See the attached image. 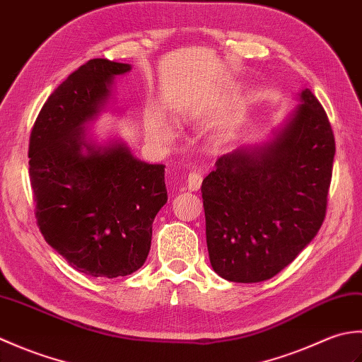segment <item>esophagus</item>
<instances>
[{
  "mask_svg": "<svg viewBox=\"0 0 362 362\" xmlns=\"http://www.w3.org/2000/svg\"><path fill=\"white\" fill-rule=\"evenodd\" d=\"M187 183H188V189L189 191H197L199 188H201L202 185V175L199 173H189L188 174V179H187Z\"/></svg>",
  "mask_w": 362,
  "mask_h": 362,
  "instance_id": "34e87169",
  "label": "esophagus"
}]
</instances>
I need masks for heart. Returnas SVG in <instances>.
Returning <instances> with one entry per match:
<instances>
[{
  "mask_svg": "<svg viewBox=\"0 0 362 362\" xmlns=\"http://www.w3.org/2000/svg\"><path fill=\"white\" fill-rule=\"evenodd\" d=\"M152 130H153V134H157V135L163 136V138H171V135H173L171 127H169L168 122L163 121V119L156 121V124L152 126Z\"/></svg>",
  "mask_w": 362,
  "mask_h": 362,
  "instance_id": "b5f03b06",
  "label": "heart"
}]
</instances>
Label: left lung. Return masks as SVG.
<instances>
[{
    "mask_svg": "<svg viewBox=\"0 0 362 362\" xmlns=\"http://www.w3.org/2000/svg\"><path fill=\"white\" fill-rule=\"evenodd\" d=\"M297 101L279 132L219 157L202 182L210 263L228 281L272 279L324 222L334 135L311 90Z\"/></svg>",
    "mask_w": 362,
    "mask_h": 362,
    "instance_id": "8db88e82",
    "label": "left lung"
}]
</instances>
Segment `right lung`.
Returning <instances> with one entry per match:
<instances>
[{
    "mask_svg": "<svg viewBox=\"0 0 362 362\" xmlns=\"http://www.w3.org/2000/svg\"><path fill=\"white\" fill-rule=\"evenodd\" d=\"M132 65L93 59L54 90L29 140L35 218L68 264L96 279L138 271L151 250L152 222L168 201L165 166L138 160L121 138L99 143L88 126Z\"/></svg>",
    "mask_w": 362,
    "mask_h": 362,
    "instance_id": "add662e5",
    "label": "right lung"
}]
</instances>
